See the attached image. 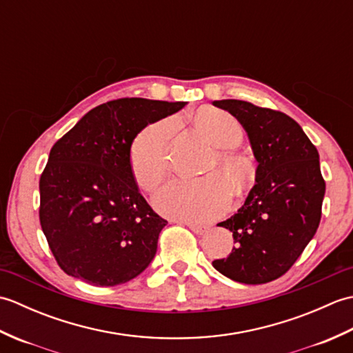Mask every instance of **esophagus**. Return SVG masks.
<instances>
[{
    "mask_svg": "<svg viewBox=\"0 0 353 353\" xmlns=\"http://www.w3.org/2000/svg\"><path fill=\"white\" fill-rule=\"evenodd\" d=\"M185 224L194 232V234H197V235H201V234H205V232H206V228L205 226H200V224L191 223V221H186Z\"/></svg>",
    "mask_w": 353,
    "mask_h": 353,
    "instance_id": "esophagus-1",
    "label": "esophagus"
}]
</instances>
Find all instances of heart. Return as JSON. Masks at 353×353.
<instances>
[{
  "label": "heart",
  "instance_id": "1",
  "mask_svg": "<svg viewBox=\"0 0 353 353\" xmlns=\"http://www.w3.org/2000/svg\"><path fill=\"white\" fill-rule=\"evenodd\" d=\"M194 123L212 145L220 147L206 167L212 172L201 179H174L157 191L154 205L161 214L170 219L206 223L228 211L234 186L243 192L253 179V168L234 147L243 142L244 129L229 112L220 109L200 110ZM172 133V119H162L148 124L133 139L129 154L130 170L138 186L153 191L168 172L167 147Z\"/></svg>",
  "mask_w": 353,
  "mask_h": 353
}]
</instances>
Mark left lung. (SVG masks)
<instances>
[{
	"instance_id": "left-lung-1",
	"label": "left lung",
	"mask_w": 353,
	"mask_h": 353,
	"mask_svg": "<svg viewBox=\"0 0 353 353\" xmlns=\"http://www.w3.org/2000/svg\"><path fill=\"white\" fill-rule=\"evenodd\" d=\"M214 104L243 124L258 168L244 206L219 223L232 232L235 247L212 265L241 283L272 282L292 267L320 224L326 183L319 152L283 112L243 100Z\"/></svg>"
}]
</instances>
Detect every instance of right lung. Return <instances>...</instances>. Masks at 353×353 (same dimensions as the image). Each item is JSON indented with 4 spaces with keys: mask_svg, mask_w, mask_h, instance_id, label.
<instances>
[{
    "mask_svg": "<svg viewBox=\"0 0 353 353\" xmlns=\"http://www.w3.org/2000/svg\"><path fill=\"white\" fill-rule=\"evenodd\" d=\"M185 104L129 97L103 103L52 145L39 181V221L66 274L115 287L152 262L168 221L138 191L130 147L147 124Z\"/></svg>",
    "mask_w": 353,
    "mask_h": 353,
    "instance_id": "right-lung-1",
    "label": "right lung"
}]
</instances>
